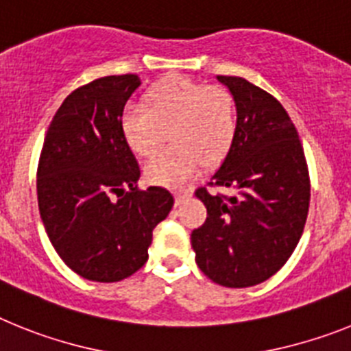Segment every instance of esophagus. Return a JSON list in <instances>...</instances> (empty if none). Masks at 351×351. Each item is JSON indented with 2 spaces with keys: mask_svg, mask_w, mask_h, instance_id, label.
<instances>
[{
  "mask_svg": "<svg viewBox=\"0 0 351 351\" xmlns=\"http://www.w3.org/2000/svg\"><path fill=\"white\" fill-rule=\"evenodd\" d=\"M191 196V191H180V193H175V201H176V205H180L182 201L185 199V197Z\"/></svg>",
  "mask_w": 351,
  "mask_h": 351,
  "instance_id": "obj_1",
  "label": "esophagus"
}]
</instances>
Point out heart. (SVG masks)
I'll list each match as a JSON object with an SVG mask.
<instances>
[{"label":"heart","instance_id":"heart-1","mask_svg":"<svg viewBox=\"0 0 351 351\" xmlns=\"http://www.w3.org/2000/svg\"><path fill=\"white\" fill-rule=\"evenodd\" d=\"M146 109L127 108L120 127L130 150L152 157L169 130L171 148L145 166L150 184L182 187L199 173L203 160L219 162L230 152L237 132L230 91L187 77H169L145 97Z\"/></svg>","mask_w":351,"mask_h":351}]
</instances>
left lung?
Returning a JSON list of instances; mask_svg holds the SVG:
<instances>
[{
	"instance_id": "left-lung-1",
	"label": "left lung",
	"mask_w": 351,
	"mask_h": 351,
	"mask_svg": "<svg viewBox=\"0 0 351 351\" xmlns=\"http://www.w3.org/2000/svg\"><path fill=\"white\" fill-rule=\"evenodd\" d=\"M237 106L233 145L210 185L233 196L196 191L205 224L191 234L201 272L226 288L267 281L302 237L311 185L306 155L281 102L242 77L217 75Z\"/></svg>"
}]
</instances>
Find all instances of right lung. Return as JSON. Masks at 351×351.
Masks as SVG:
<instances>
[{
	"instance_id": "1",
	"label": "right lung",
	"mask_w": 351,
	"mask_h": 351,
	"mask_svg": "<svg viewBox=\"0 0 351 351\" xmlns=\"http://www.w3.org/2000/svg\"><path fill=\"white\" fill-rule=\"evenodd\" d=\"M141 84L108 75L72 91L42 146L36 194L45 233L65 265L88 281L117 282L148 260L154 228L173 208L162 187L138 189V160L120 118Z\"/></svg>"
}]
</instances>
